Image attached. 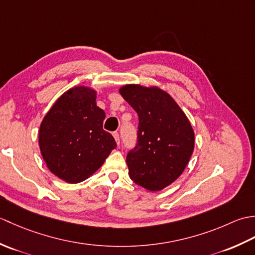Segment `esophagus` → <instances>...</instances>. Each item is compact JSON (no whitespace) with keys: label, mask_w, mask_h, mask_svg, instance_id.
<instances>
[{"label":"esophagus","mask_w":255,"mask_h":255,"mask_svg":"<svg viewBox=\"0 0 255 255\" xmlns=\"http://www.w3.org/2000/svg\"><path fill=\"white\" fill-rule=\"evenodd\" d=\"M113 136H114V138H115L117 144L119 145V143H121V139H119V133L117 131H115V132H113Z\"/></svg>","instance_id":"esophagus-1"}]
</instances>
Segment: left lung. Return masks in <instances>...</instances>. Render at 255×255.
Listing matches in <instances>:
<instances>
[{
    "mask_svg": "<svg viewBox=\"0 0 255 255\" xmlns=\"http://www.w3.org/2000/svg\"><path fill=\"white\" fill-rule=\"evenodd\" d=\"M119 93L139 116L138 143L127 155L129 177L158 192L176 181L194 151L195 133L185 113L159 86L126 84Z\"/></svg>",
    "mask_w": 255,
    "mask_h": 255,
    "instance_id": "8db88e82",
    "label": "left lung"
}]
</instances>
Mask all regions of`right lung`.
Listing matches in <instances>:
<instances>
[{"instance_id": "add662e5", "label": "right lung", "mask_w": 255, "mask_h": 255, "mask_svg": "<svg viewBox=\"0 0 255 255\" xmlns=\"http://www.w3.org/2000/svg\"><path fill=\"white\" fill-rule=\"evenodd\" d=\"M96 95L90 86H74L59 97L40 124L42 159L52 174L70 184L93 175L117 147L103 129L105 112L96 105Z\"/></svg>"}]
</instances>
